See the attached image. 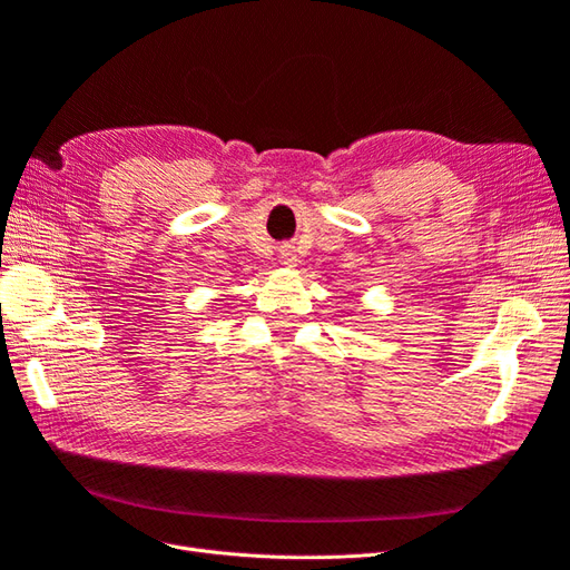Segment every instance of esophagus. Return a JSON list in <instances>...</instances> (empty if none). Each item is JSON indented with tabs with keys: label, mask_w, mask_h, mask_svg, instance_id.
I'll list each match as a JSON object with an SVG mask.
<instances>
[{
	"label": "esophagus",
	"mask_w": 570,
	"mask_h": 570,
	"mask_svg": "<svg viewBox=\"0 0 570 570\" xmlns=\"http://www.w3.org/2000/svg\"><path fill=\"white\" fill-rule=\"evenodd\" d=\"M285 264H287V266H295V256H292V254H285Z\"/></svg>",
	"instance_id": "obj_1"
}]
</instances>
